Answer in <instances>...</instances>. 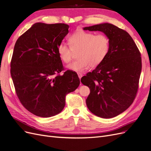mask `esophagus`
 I'll list each match as a JSON object with an SVG mask.
<instances>
[{"instance_id":"34e87169","label":"esophagus","mask_w":151,"mask_h":151,"mask_svg":"<svg viewBox=\"0 0 151 151\" xmlns=\"http://www.w3.org/2000/svg\"><path fill=\"white\" fill-rule=\"evenodd\" d=\"M77 74H78V76H79V79H81V78H82V77L83 76H82V74L81 73H78Z\"/></svg>"}]
</instances>
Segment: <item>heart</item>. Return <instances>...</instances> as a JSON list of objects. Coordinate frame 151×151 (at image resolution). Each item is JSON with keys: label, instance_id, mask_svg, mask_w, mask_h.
<instances>
[{"label": "heart", "instance_id": "obj_1", "mask_svg": "<svg viewBox=\"0 0 151 151\" xmlns=\"http://www.w3.org/2000/svg\"><path fill=\"white\" fill-rule=\"evenodd\" d=\"M70 46L60 43L58 47L59 56L65 63H69L75 52H78L76 61L68 65L70 70L81 72L89 66L95 68L103 62L110 50V39L105 34L77 30L69 38Z\"/></svg>", "mask_w": 151, "mask_h": 151}]
</instances>
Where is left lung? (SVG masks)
I'll list each match as a JSON object with an SVG mask.
<instances>
[{"instance_id": "1", "label": "left lung", "mask_w": 151, "mask_h": 151, "mask_svg": "<svg viewBox=\"0 0 151 151\" xmlns=\"http://www.w3.org/2000/svg\"><path fill=\"white\" fill-rule=\"evenodd\" d=\"M83 29L102 32L110 39L104 61L81 81L90 89L86 99L88 110L101 118H113L128 109L136 98L142 69L141 52L129 34L112 24Z\"/></svg>"}]
</instances>
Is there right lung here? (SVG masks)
<instances>
[{"label": "right lung", "instance_id": "obj_1", "mask_svg": "<svg viewBox=\"0 0 151 151\" xmlns=\"http://www.w3.org/2000/svg\"><path fill=\"white\" fill-rule=\"evenodd\" d=\"M65 23H37L17 40L10 74L17 95L26 109L47 118L61 112L65 96L79 87L77 74L64 68L58 47L69 33Z\"/></svg>", "mask_w": 151, "mask_h": 151}]
</instances>
